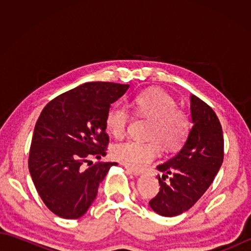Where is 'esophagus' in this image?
<instances>
[{"label":"esophagus","instance_id":"obj_1","mask_svg":"<svg viewBox=\"0 0 251 251\" xmlns=\"http://www.w3.org/2000/svg\"><path fill=\"white\" fill-rule=\"evenodd\" d=\"M126 170L128 173H130V174H132V175H135V176H140V175H142L143 173L141 172V170H137V169H132V168H129V167H126Z\"/></svg>","mask_w":251,"mask_h":251}]
</instances>
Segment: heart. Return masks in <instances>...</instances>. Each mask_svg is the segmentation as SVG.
<instances>
[{
	"label": "heart",
	"mask_w": 251,
	"mask_h": 251,
	"mask_svg": "<svg viewBox=\"0 0 251 251\" xmlns=\"http://www.w3.org/2000/svg\"><path fill=\"white\" fill-rule=\"evenodd\" d=\"M139 114L152 122L148 138L151 141L128 140L115 146L113 156L134 169H143L165 150L173 151L183 145L190 129L189 117L177 109V101L165 90L152 88L135 99ZM129 112L122 105H114L105 115V127L116 139L125 136L129 123Z\"/></svg>",
	"instance_id": "b5f03b06"
}]
</instances>
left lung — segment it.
<instances>
[{
    "label": "left lung",
    "mask_w": 251,
    "mask_h": 251,
    "mask_svg": "<svg viewBox=\"0 0 251 251\" xmlns=\"http://www.w3.org/2000/svg\"><path fill=\"white\" fill-rule=\"evenodd\" d=\"M191 120L193 126L180 151L157 166L158 194L150 207L164 217H175L189 210L214 181L223 162L222 127L219 119L204 101L191 96ZM170 174L168 183L163 181Z\"/></svg>",
    "instance_id": "8db88e82"
}]
</instances>
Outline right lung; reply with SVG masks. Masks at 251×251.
Listing matches in <instances>:
<instances>
[{"instance_id":"right-lung-1","label":"right lung","mask_w":251,"mask_h":251,"mask_svg":"<svg viewBox=\"0 0 251 251\" xmlns=\"http://www.w3.org/2000/svg\"><path fill=\"white\" fill-rule=\"evenodd\" d=\"M128 84L93 82L69 90L46 104L37 120L29 153V170L49 209L63 219L88 210L98 186L117 163H84L105 155V115Z\"/></svg>"}]
</instances>
